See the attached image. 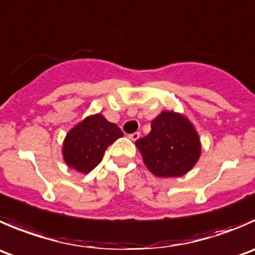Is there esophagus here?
<instances>
[{"mask_svg":"<svg viewBox=\"0 0 255 255\" xmlns=\"http://www.w3.org/2000/svg\"><path fill=\"white\" fill-rule=\"evenodd\" d=\"M139 135H140L139 132H134V133H132V134L128 135V138H129V139H132V140H137L138 138H139Z\"/></svg>","mask_w":255,"mask_h":255,"instance_id":"34e87169","label":"esophagus"}]
</instances>
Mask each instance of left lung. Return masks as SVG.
<instances>
[{"label": "left lung", "instance_id": "8db88e82", "mask_svg": "<svg viewBox=\"0 0 255 255\" xmlns=\"http://www.w3.org/2000/svg\"><path fill=\"white\" fill-rule=\"evenodd\" d=\"M150 132L135 140L143 162L160 178L182 177L196 165L202 145L194 126L173 111H164L150 123Z\"/></svg>", "mask_w": 255, "mask_h": 255}]
</instances>
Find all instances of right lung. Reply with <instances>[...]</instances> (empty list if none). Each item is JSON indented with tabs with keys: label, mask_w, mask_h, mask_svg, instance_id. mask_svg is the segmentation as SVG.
Listing matches in <instances>:
<instances>
[{
	"label": "right lung",
	"mask_w": 255,
	"mask_h": 255,
	"mask_svg": "<svg viewBox=\"0 0 255 255\" xmlns=\"http://www.w3.org/2000/svg\"><path fill=\"white\" fill-rule=\"evenodd\" d=\"M123 132L117 125L111 123L101 113L88 116L67 133L62 154L67 165L81 173H90L102 160L108 145Z\"/></svg>",
	"instance_id": "right-lung-1"
}]
</instances>
